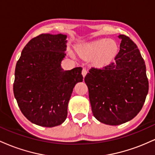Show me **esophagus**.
Returning <instances> with one entry per match:
<instances>
[{
    "label": "esophagus",
    "mask_w": 155,
    "mask_h": 155,
    "mask_svg": "<svg viewBox=\"0 0 155 155\" xmlns=\"http://www.w3.org/2000/svg\"><path fill=\"white\" fill-rule=\"evenodd\" d=\"M87 69L85 68H84L82 69V71H81V74H82L84 78L85 77V76L87 75Z\"/></svg>",
    "instance_id": "34e87169"
}]
</instances>
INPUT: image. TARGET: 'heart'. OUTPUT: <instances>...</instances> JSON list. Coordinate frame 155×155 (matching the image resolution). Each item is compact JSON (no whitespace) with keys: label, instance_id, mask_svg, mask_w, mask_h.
Here are the masks:
<instances>
[{"label":"heart","instance_id":"b5f03b06","mask_svg":"<svg viewBox=\"0 0 155 155\" xmlns=\"http://www.w3.org/2000/svg\"><path fill=\"white\" fill-rule=\"evenodd\" d=\"M118 51V47L114 41L108 38H101L94 41L86 47L89 57L95 56V64L98 66L107 65L113 60Z\"/></svg>","mask_w":155,"mask_h":155}]
</instances>
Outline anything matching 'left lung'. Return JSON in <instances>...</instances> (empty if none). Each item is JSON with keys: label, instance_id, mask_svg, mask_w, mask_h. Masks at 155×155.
<instances>
[{"label": "left lung", "instance_id": "obj_1", "mask_svg": "<svg viewBox=\"0 0 155 155\" xmlns=\"http://www.w3.org/2000/svg\"><path fill=\"white\" fill-rule=\"evenodd\" d=\"M118 37L120 49L114 63L101 69L92 68L84 77L93 116L109 125L134 118L149 90L145 62L138 47L128 36Z\"/></svg>", "mask_w": 155, "mask_h": 155}]
</instances>
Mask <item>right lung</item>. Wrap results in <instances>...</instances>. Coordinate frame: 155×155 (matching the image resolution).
Instances as JSON below:
<instances>
[{"instance_id": "right-lung-1", "label": "right lung", "mask_w": 155, "mask_h": 155, "mask_svg": "<svg viewBox=\"0 0 155 155\" xmlns=\"http://www.w3.org/2000/svg\"><path fill=\"white\" fill-rule=\"evenodd\" d=\"M67 35L41 34L22 49L15 68L13 90L21 111L32 123L52 127L61 124L76 83L83 81L81 67L64 71Z\"/></svg>"}]
</instances>
